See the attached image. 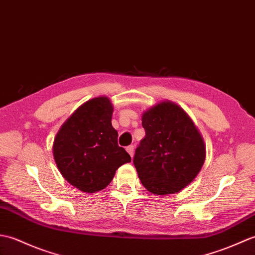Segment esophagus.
Listing matches in <instances>:
<instances>
[{"instance_id": "34e87169", "label": "esophagus", "mask_w": 255, "mask_h": 255, "mask_svg": "<svg viewBox=\"0 0 255 255\" xmlns=\"http://www.w3.org/2000/svg\"><path fill=\"white\" fill-rule=\"evenodd\" d=\"M127 151L128 152L129 156L133 157V155H134V146H133V145L128 146V147H127Z\"/></svg>"}]
</instances>
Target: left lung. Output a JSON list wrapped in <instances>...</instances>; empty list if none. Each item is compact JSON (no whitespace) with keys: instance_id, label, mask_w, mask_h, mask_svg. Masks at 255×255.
<instances>
[{"instance_id":"8db88e82","label":"left lung","mask_w":255,"mask_h":255,"mask_svg":"<svg viewBox=\"0 0 255 255\" xmlns=\"http://www.w3.org/2000/svg\"><path fill=\"white\" fill-rule=\"evenodd\" d=\"M145 137L135 149L133 163L149 192L173 194L185 188L205 160L201 134L179 106L163 101L142 118Z\"/></svg>"}]
</instances>
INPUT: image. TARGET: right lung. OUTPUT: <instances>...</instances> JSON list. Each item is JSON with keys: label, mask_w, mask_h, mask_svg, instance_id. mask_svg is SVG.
Here are the masks:
<instances>
[{"label": "right lung", "mask_w": 255, "mask_h": 255, "mask_svg": "<svg viewBox=\"0 0 255 255\" xmlns=\"http://www.w3.org/2000/svg\"><path fill=\"white\" fill-rule=\"evenodd\" d=\"M112 112L108 98L90 99L67 119L54 138L56 166L67 182L83 192L105 189L117 169L131 161V156L118 145Z\"/></svg>", "instance_id": "obj_1"}]
</instances>
